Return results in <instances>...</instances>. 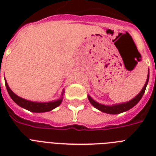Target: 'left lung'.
<instances>
[{
    "label": "left lung",
    "mask_w": 156,
    "mask_h": 156,
    "mask_svg": "<svg viewBox=\"0 0 156 156\" xmlns=\"http://www.w3.org/2000/svg\"><path fill=\"white\" fill-rule=\"evenodd\" d=\"M148 80H149V72H148L147 82H146L145 85H144L143 88L140 91V93H139L137 96H135V97L133 98V100H129V102L123 103V104H115V105H112V106H108V105H104V104H99V103L95 102V100H93L90 95H88V100H89L90 103L92 104L93 106L95 107V108H96L97 109H99L100 111L103 112H105V113H108V114L121 113V112L128 111V110H129L130 108H132L133 107L135 106L136 104L139 102V100L142 99L143 94H144V92H145L146 87H147V83H148Z\"/></svg>",
    "instance_id": "8db88e82"
}]
</instances>
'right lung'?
<instances>
[{
  "label": "right lung",
  "instance_id": "add662e5",
  "mask_svg": "<svg viewBox=\"0 0 156 156\" xmlns=\"http://www.w3.org/2000/svg\"><path fill=\"white\" fill-rule=\"evenodd\" d=\"M5 87L8 91L9 95L11 97V99L16 103V104L19 105L20 107L23 108L27 109L28 111L33 112H49L52 109H54L56 107H58L62 102V97L58 100L56 101H52V102H47V103H39V102H32L30 100H27L25 99L19 97L17 95L10 90V88L9 87L8 83H6L5 81ZM64 90L62 92L63 95Z\"/></svg>",
  "mask_w": 156,
  "mask_h": 156
}]
</instances>
